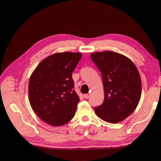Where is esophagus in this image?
<instances>
[{
	"mask_svg": "<svg viewBox=\"0 0 161 161\" xmlns=\"http://www.w3.org/2000/svg\"><path fill=\"white\" fill-rule=\"evenodd\" d=\"M90 96H91V94H89V93H88V94H85L84 95V98L85 99H88L90 97Z\"/></svg>",
	"mask_w": 161,
	"mask_h": 161,
	"instance_id": "34e87169",
	"label": "esophagus"
}]
</instances>
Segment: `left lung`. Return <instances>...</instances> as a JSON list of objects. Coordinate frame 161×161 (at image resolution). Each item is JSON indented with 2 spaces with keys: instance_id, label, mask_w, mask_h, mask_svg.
Listing matches in <instances>:
<instances>
[{
  "instance_id": "1",
  "label": "left lung",
  "mask_w": 161,
  "mask_h": 161,
  "mask_svg": "<svg viewBox=\"0 0 161 161\" xmlns=\"http://www.w3.org/2000/svg\"><path fill=\"white\" fill-rule=\"evenodd\" d=\"M91 58L100 70L104 85L103 103L94 108L100 119L115 124L131 115L139 103L142 84L133 61L112 51L93 53Z\"/></svg>"
}]
</instances>
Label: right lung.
Returning a JSON list of instances; mask_svg holds the SVG:
<instances>
[{
	"label": "right lung",
	"mask_w": 161,
	"mask_h": 161,
	"mask_svg": "<svg viewBox=\"0 0 161 161\" xmlns=\"http://www.w3.org/2000/svg\"><path fill=\"white\" fill-rule=\"evenodd\" d=\"M82 54L59 53L45 58L30 78L29 101L35 114L48 125L59 126L70 121L80 102L72 73Z\"/></svg>",
	"instance_id": "add662e5"
}]
</instances>
